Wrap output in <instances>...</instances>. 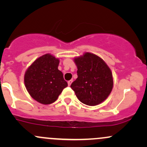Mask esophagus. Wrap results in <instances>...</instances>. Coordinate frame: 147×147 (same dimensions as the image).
Masks as SVG:
<instances>
[{"mask_svg": "<svg viewBox=\"0 0 147 147\" xmlns=\"http://www.w3.org/2000/svg\"><path fill=\"white\" fill-rule=\"evenodd\" d=\"M72 82V80H70V81H68V84L69 86H70V85H71Z\"/></svg>", "mask_w": 147, "mask_h": 147, "instance_id": "1", "label": "esophagus"}]
</instances>
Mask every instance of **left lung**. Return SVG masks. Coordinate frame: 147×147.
Returning a JSON list of instances; mask_svg holds the SVG:
<instances>
[{"label":"left lung","instance_id":"8db88e82","mask_svg":"<svg viewBox=\"0 0 147 147\" xmlns=\"http://www.w3.org/2000/svg\"><path fill=\"white\" fill-rule=\"evenodd\" d=\"M77 77L70 86L77 97L84 104L96 106L109 97L113 86L111 69L100 57L86 52L75 58Z\"/></svg>","mask_w":147,"mask_h":147}]
</instances>
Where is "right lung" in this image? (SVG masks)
<instances>
[{"label":"right lung","instance_id":"obj_1","mask_svg":"<svg viewBox=\"0 0 147 147\" xmlns=\"http://www.w3.org/2000/svg\"><path fill=\"white\" fill-rule=\"evenodd\" d=\"M59 60L50 54L40 57L28 68L24 82L34 99L42 104L55 102L68 83L58 69Z\"/></svg>","mask_w":147,"mask_h":147}]
</instances>
